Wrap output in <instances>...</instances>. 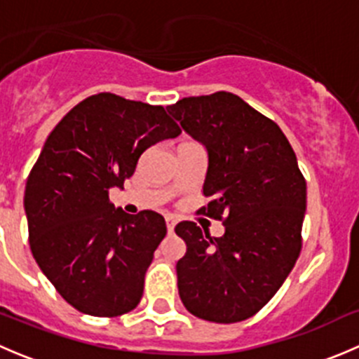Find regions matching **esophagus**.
Masks as SVG:
<instances>
[{"label":"esophagus","instance_id":"esophagus-1","mask_svg":"<svg viewBox=\"0 0 359 359\" xmlns=\"http://www.w3.org/2000/svg\"><path fill=\"white\" fill-rule=\"evenodd\" d=\"M175 219L173 217H166V229H168V233H173V229H175Z\"/></svg>","mask_w":359,"mask_h":359}]
</instances>
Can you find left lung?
<instances>
[{
    "label": "left lung",
    "mask_w": 359,
    "mask_h": 359,
    "mask_svg": "<svg viewBox=\"0 0 359 359\" xmlns=\"http://www.w3.org/2000/svg\"><path fill=\"white\" fill-rule=\"evenodd\" d=\"M208 151L203 215L222 220L212 238L184 220L177 262L186 309L213 323H236L259 313L280 290L302 248L306 179L290 142L273 119L229 92L186 97L166 107Z\"/></svg>",
    "instance_id": "left-lung-1"
}]
</instances>
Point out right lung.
I'll return each mask as SVG.
<instances>
[{
  "label": "right lung",
  "mask_w": 359,
  "mask_h": 359,
  "mask_svg": "<svg viewBox=\"0 0 359 359\" xmlns=\"http://www.w3.org/2000/svg\"><path fill=\"white\" fill-rule=\"evenodd\" d=\"M180 132L165 107L104 92L72 107L46 139L25 184L29 245L79 313L121 316L142 299L165 219L114 208L109 189L123 187L147 147Z\"/></svg>",
  "instance_id": "add662e5"
}]
</instances>
